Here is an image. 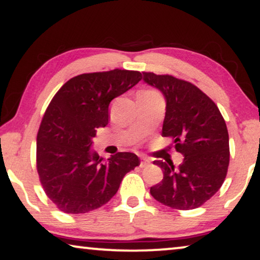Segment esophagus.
Wrapping results in <instances>:
<instances>
[{
  "label": "esophagus",
  "instance_id": "34e87169",
  "mask_svg": "<svg viewBox=\"0 0 260 260\" xmlns=\"http://www.w3.org/2000/svg\"><path fill=\"white\" fill-rule=\"evenodd\" d=\"M147 165H149V160H148V158L142 157V158H141V161H140V167H141V168H143V167H146Z\"/></svg>",
  "mask_w": 260,
  "mask_h": 260
}]
</instances>
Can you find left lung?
<instances>
[{"mask_svg":"<svg viewBox=\"0 0 260 260\" xmlns=\"http://www.w3.org/2000/svg\"><path fill=\"white\" fill-rule=\"evenodd\" d=\"M147 84L164 93L167 106L162 135L183 155L179 168L155 160L164 179L150 188L158 202L179 210L203 205L222 187L230 161L226 123L216 104L195 85L170 75L142 72Z\"/></svg>","mask_w":260,"mask_h":260,"instance_id":"8db88e82","label":"left lung"}]
</instances>
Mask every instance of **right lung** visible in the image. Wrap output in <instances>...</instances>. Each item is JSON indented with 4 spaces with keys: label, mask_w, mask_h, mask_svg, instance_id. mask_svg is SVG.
Wrapping results in <instances>:
<instances>
[{
    "label": "right lung",
    "mask_w": 260,
    "mask_h": 260,
    "mask_svg": "<svg viewBox=\"0 0 260 260\" xmlns=\"http://www.w3.org/2000/svg\"><path fill=\"white\" fill-rule=\"evenodd\" d=\"M141 79V72L131 70L83 73L50 102L37 133L36 167L46 196L60 211L85 214L103 207L140 165L133 153L105 160L90 147L95 129L108 123L110 103Z\"/></svg>",
    "instance_id": "right-lung-1"
}]
</instances>
